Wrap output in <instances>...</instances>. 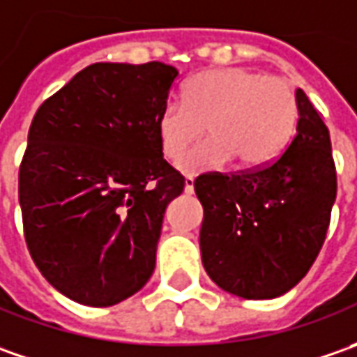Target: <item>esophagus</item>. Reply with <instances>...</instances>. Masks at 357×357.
I'll use <instances>...</instances> for the list:
<instances>
[{
	"label": "esophagus",
	"instance_id": "1",
	"mask_svg": "<svg viewBox=\"0 0 357 357\" xmlns=\"http://www.w3.org/2000/svg\"><path fill=\"white\" fill-rule=\"evenodd\" d=\"M183 191H185L188 195H191V193H193V178H191V176H188V178H185V185H183Z\"/></svg>",
	"mask_w": 357,
	"mask_h": 357
}]
</instances>
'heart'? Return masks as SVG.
Masks as SVG:
<instances>
[{
	"label": "heart",
	"mask_w": 357,
	"mask_h": 357,
	"mask_svg": "<svg viewBox=\"0 0 357 357\" xmlns=\"http://www.w3.org/2000/svg\"><path fill=\"white\" fill-rule=\"evenodd\" d=\"M298 122V98L287 79L249 68H209L188 80L181 105L155 114V138L167 160H178L205 132L209 138L183 155L179 167L199 174L233 158L243 169L271 164L289 146Z\"/></svg>",
	"instance_id": "b5f03b06"
}]
</instances>
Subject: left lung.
Segmentation results:
<instances>
[{"instance_id": "left-lung-1", "label": "left lung", "mask_w": 357, "mask_h": 357, "mask_svg": "<svg viewBox=\"0 0 357 357\" xmlns=\"http://www.w3.org/2000/svg\"><path fill=\"white\" fill-rule=\"evenodd\" d=\"M296 134L271 164L193 181L203 205L202 261L219 289L277 298L310 271L336 199V166L322 114L302 89Z\"/></svg>"}]
</instances>
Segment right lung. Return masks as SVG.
Returning <instances> with one entry per match:
<instances>
[{
	"label": "right lung",
	"mask_w": 357,
	"mask_h": 357,
	"mask_svg": "<svg viewBox=\"0 0 357 357\" xmlns=\"http://www.w3.org/2000/svg\"><path fill=\"white\" fill-rule=\"evenodd\" d=\"M178 70L94 63L35 112L19 166L25 243L49 284L112 306L148 282L167 203L185 178L160 152L155 114Z\"/></svg>",
	"instance_id": "obj_1"
}]
</instances>
